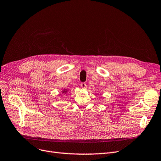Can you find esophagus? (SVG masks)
Segmentation results:
<instances>
[{"mask_svg":"<svg viewBox=\"0 0 161 161\" xmlns=\"http://www.w3.org/2000/svg\"><path fill=\"white\" fill-rule=\"evenodd\" d=\"M80 86L82 89H84V90L86 89V83H85V82H82V83H81Z\"/></svg>","mask_w":161,"mask_h":161,"instance_id":"esophagus-1","label":"esophagus"}]
</instances>
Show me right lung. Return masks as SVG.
<instances>
[{"mask_svg": "<svg viewBox=\"0 0 161 161\" xmlns=\"http://www.w3.org/2000/svg\"><path fill=\"white\" fill-rule=\"evenodd\" d=\"M61 92L62 94H64V95H66L67 92H68V89H63L62 91H61Z\"/></svg>", "mask_w": 161, "mask_h": 161, "instance_id": "right-lung-1", "label": "right lung"}]
</instances>
